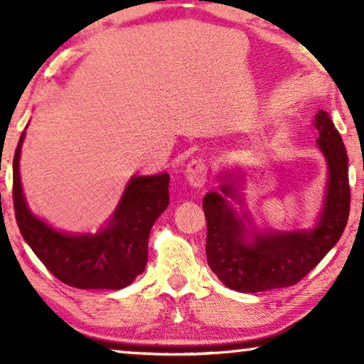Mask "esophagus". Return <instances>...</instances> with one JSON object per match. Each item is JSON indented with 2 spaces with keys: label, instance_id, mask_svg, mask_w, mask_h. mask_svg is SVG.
I'll list each match as a JSON object with an SVG mask.
<instances>
[{
  "label": "esophagus",
  "instance_id": "1",
  "mask_svg": "<svg viewBox=\"0 0 364 364\" xmlns=\"http://www.w3.org/2000/svg\"><path fill=\"white\" fill-rule=\"evenodd\" d=\"M186 176H187V181L191 182V186L203 187L207 183V176H208L207 164L203 162L202 159H192V161L187 164Z\"/></svg>",
  "mask_w": 364,
  "mask_h": 364
}]
</instances>
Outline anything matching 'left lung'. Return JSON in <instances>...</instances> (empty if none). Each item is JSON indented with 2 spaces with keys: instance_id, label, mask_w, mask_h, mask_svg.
I'll list each match as a JSON object with an SVG mask.
<instances>
[{
  "instance_id": "8db88e82",
  "label": "left lung",
  "mask_w": 364,
  "mask_h": 364,
  "mask_svg": "<svg viewBox=\"0 0 364 364\" xmlns=\"http://www.w3.org/2000/svg\"><path fill=\"white\" fill-rule=\"evenodd\" d=\"M318 147L328 164L326 196L318 223L310 230L255 232L248 235L247 213L237 215L227 198H237L225 173L220 192L203 197L207 220V262L222 283L242 293L291 287L306 277L336 245L350 215L348 156L340 132L325 111L315 116Z\"/></svg>"
}]
</instances>
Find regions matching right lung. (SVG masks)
I'll return each instance as SVG.
<instances>
[{"instance_id":"obj_1","label":"right lung","mask_w":364,"mask_h":364,"mask_svg":"<svg viewBox=\"0 0 364 364\" xmlns=\"http://www.w3.org/2000/svg\"><path fill=\"white\" fill-rule=\"evenodd\" d=\"M24 134L13 159V203L19 232L44 267L69 287L121 290L141 275L147 263L149 233L168 205L167 172L134 176L107 227L91 233L54 230L33 215L24 200L19 156Z\"/></svg>"}]
</instances>
